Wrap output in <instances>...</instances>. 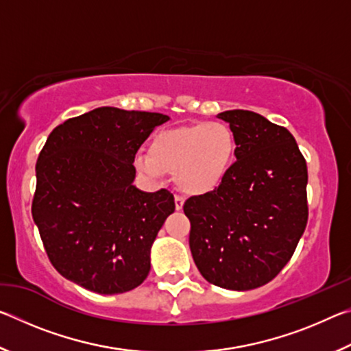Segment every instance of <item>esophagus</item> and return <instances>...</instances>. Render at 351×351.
<instances>
[{
  "label": "esophagus",
  "mask_w": 351,
  "mask_h": 351,
  "mask_svg": "<svg viewBox=\"0 0 351 351\" xmlns=\"http://www.w3.org/2000/svg\"><path fill=\"white\" fill-rule=\"evenodd\" d=\"M182 206H184V198L181 197V195H176V197H175V209L181 210Z\"/></svg>",
  "instance_id": "34e87169"
}]
</instances>
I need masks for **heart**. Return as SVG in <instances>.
Instances as JSON below:
<instances>
[{"mask_svg":"<svg viewBox=\"0 0 351 351\" xmlns=\"http://www.w3.org/2000/svg\"><path fill=\"white\" fill-rule=\"evenodd\" d=\"M237 142L223 122L162 130L148 144V154L134 158L136 169L152 180L175 173V182L189 195H207L228 178L235 162Z\"/></svg>","mask_w":351,"mask_h":351,"instance_id":"heart-1","label":"heart"}]
</instances>
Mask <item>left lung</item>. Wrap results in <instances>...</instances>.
Wrapping results in <instances>:
<instances>
[{"instance_id":"1","label":"left lung","mask_w":351,"mask_h":351,"mask_svg":"<svg viewBox=\"0 0 351 351\" xmlns=\"http://www.w3.org/2000/svg\"><path fill=\"white\" fill-rule=\"evenodd\" d=\"M218 117L235 136L237 161L217 190L184 203L189 245L207 282L247 291L293 257L308 221V170L287 128L246 110Z\"/></svg>"}]
</instances>
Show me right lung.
<instances>
[{
	"label": "right lung",
	"mask_w": 351,
	"mask_h": 351,
	"mask_svg": "<svg viewBox=\"0 0 351 351\" xmlns=\"http://www.w3.org/2000/svg\"><path fill=\"white\" fill-rule=\"evenodd\" d=\"M169 119L100 106L52 130L35 165L32 218L64 278L97 294L127 293L147 278L152 245L175 198L133 186V162Z\"/></svg>",
	"instance_id": "add662e5"
}]
</instances>
